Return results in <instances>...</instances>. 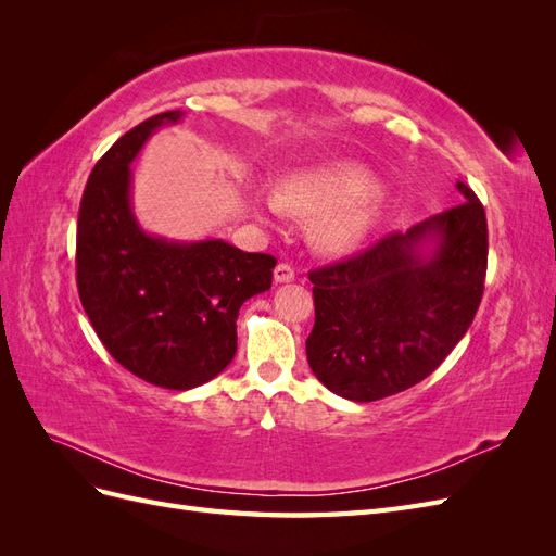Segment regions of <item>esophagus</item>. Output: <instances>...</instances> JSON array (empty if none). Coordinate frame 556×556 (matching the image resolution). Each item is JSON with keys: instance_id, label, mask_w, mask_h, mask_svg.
I'll use <instances>...</instances> for the list:
<instances>
[{"instance_id": "obj_1", "label": "esophagus", "mask_w": 556, "mask_h": 556, "mask_svg": "<svg viewBox=\"0 0 556 556\" xmlns=\"http://www.w3.org/2000/svg\"><path fill=\"white\" fill-rule=\"evenodd\" d=\"M274 280L276 282H292L294 280V266L288 264V262H280L274 268Z\"/></svg>"}]
</instances>
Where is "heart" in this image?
Instances as JSON below:
<instances>
[{
  "instance_id": "obj_1",
  "label": "heart",
  "mask_w": 556,
  "mask_h": 556,
  "mask_svg": "<svg viewBox=\"0 0 556 556\" xmlns=\"http://www.w3.org/2000/svg\"><path fill=\"white\" fill-rule=\"evenodd\" d=\"M376 192L378 178L371 172L359 164H339L282 182L276 197L268 199V208L308 215L331 213L319 233L329 250L343 252L359 245L374 229L380 213Z\"/></svg>"
}]
</instances>
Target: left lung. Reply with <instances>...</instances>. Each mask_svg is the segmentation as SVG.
<instances>
[{
  "mask_svg": "<svg viewBox=\"0 0 556 556\" xmlns=\"http://www.w3.org/2000/svg\"><path fill=\"white\" fill-rule=\"evenodd\" d=\"M457 190L462 204L308 274L315 325L306 355L333 394L366 403L408 390L473 323L486 276V215L466 182Z\"/></svg>",
  "mask_w": 556,
  "mask_h": 556,
  "instance_id": "left-lung-1",
  "label": "left lung"
}]
</instances>
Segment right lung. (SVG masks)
<instances>
[{
    "mask_svg": "<svg viewBox=\"0 0 556 556\" xmlns=\"http://www.w3.org/2000/svg\"><path fill=\"white\" fill-rule=\"evenodd\" d=\"M180 111L148 117L94 164L80 199L76 282L109 355L164 390H192L237 355L243 301L271 288L276 257L220 239L176 243L146 233L129 206V164Z\"/></svg>",
    "mask_w": 556,
    "mask_h": 556,
    "instance_id": "add662e5",
    "label": "right lung"
}]
</instances>
